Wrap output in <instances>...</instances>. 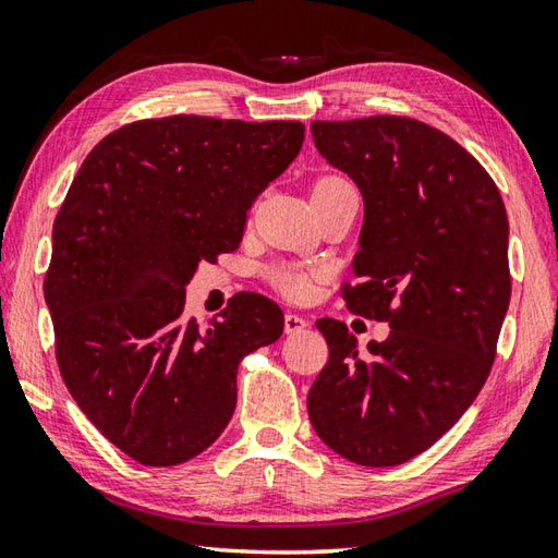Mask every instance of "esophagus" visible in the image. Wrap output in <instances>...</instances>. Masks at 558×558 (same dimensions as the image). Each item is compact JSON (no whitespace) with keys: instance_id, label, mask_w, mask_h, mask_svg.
I'll return each mask as SVG.
<instances>
[{"instance_id":"1","label":"esophagus","mask_w":558,"mask_h":558,"mask_svg":"<svg viewBox=\"0 0 558 558\" xmlns=\"http://www.w3.org/2000/svg\"><path fill=\"white\" fill-rule=\"evenodd\" d=\"M308 325H311V320L303 318V315H296V313H287V318H283V330H287V335L303 332Z\"/></svg>"}]
</instances>
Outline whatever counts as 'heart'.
I'll return each mask as SVG.
<instances>
[{
	"label": "heart",
	"instance_id": "1",
	"mask_svg": "<svg viewBox=\"0 0 558 558\" xmlns=\"http://www.w3.org/2000/svg\"><path fill=\"white\" fill-rule=\"evenodd\" d=\"M342 184H350L347 180L338 174H328V177H320L318 182L313 184V194L325 192V189H332V186H342ZM320 271L318 269H306V267H299V265H279L271 269V283L283 293V296H289L293 301H301L306 299L311 289H313V279L318 277Z\"/></svg>",
	"mask_w": 558,
	"mask_h": 558
}]
</instances>
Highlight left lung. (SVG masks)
Instances as JSON below:
<instances>
[{
	"label": "left lung",
	"instance_id": "obj_1",
	"mask_svg": "<svg viewBox=\"0 0 558 558\" xmlns=\"http://www.w3.org/2000/svg\"><path fill=\"white\" fill-rule=\"evenodd\" d=\"M311 131L364 198L347 308L391 332L360 352L344 323H315L330 356L308 417L340 457L398 466L433 447L490 374L510 303L506 204L476 157L423 121L369 116Z\"/></svg>",
	"mask_w": 558,
	"mask_h": 558
}]
</instances>
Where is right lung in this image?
<instances>
[{"label":"right lung","mask_w":558,"mask_h":558,"mask_svg":"<svg viewBox=\"0 0 558 558\" xmlns=\"http://www.w3.org/2000/svg\"><path fill=\"white\" fill-rule=\"evenodd\" d=\"M299 121L167 116L109 133L82 162L56 226L46 303L68 391L145 466L211 447L238 401V364L283 313L238 293L220 318L184 315L198 262L238 250L250 206L303 145Z\"/></svg>","instance_id":"1"}]
</instances>
